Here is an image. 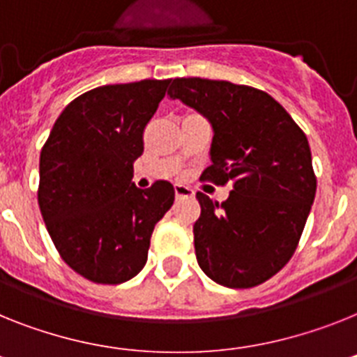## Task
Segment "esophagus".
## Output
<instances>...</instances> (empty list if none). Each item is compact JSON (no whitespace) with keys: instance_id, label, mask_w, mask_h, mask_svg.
Listing matches in <instances>:
<instances>
[{"instance_id":"1","label":"esophagus","mask_w":357,"mask_h":357,"mask_svg":"<svg viewBox=\"0 0 357 357\" xmlns=\"http://www.w3.org/2000/svg\"><path fill=\"white\" fill-rule=\"evenodd\" d=\"M174 192L176 197H192L194 190L190 187H185V185H174Z\"/></svg>"}]
</instances>
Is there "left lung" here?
<instances>
[{
    "mask_svg": "<svg viewBox=\"0 0 357 357\" xmlns=\"http://www.w3.org/2000/svg\"><path fill=\"white\" fill-rule=\"evenodd\" d=\"M169 96L212 123V165L203 181L232 183L221 205L196 194L197 263L229 289L261 285L296 252L316 196L307 136L272 96L254 86L176 77Z\"/></svg>",
    "mask_w": 357,
    "mask_h": 357,
    "instance_id": "obj_1",
    "label": "left lung"
}]
</instances>
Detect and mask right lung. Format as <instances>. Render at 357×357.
Here are the masks:
<instances>
[{"label":"right lung","mask_w":357,"mask_h":357,"mask_svg":"<svg viewBox=\"0 0 357 357\" xmlns=\"http://www.w3.org/2000/svg\"><path fill=\"white\" fill-rule=\"evenodd\" d=\"M170 79L103 85L77 96L40 155L38 203L61 259L85 280L118 285L142 271L174 187L132 183L143 132Z\"/></svg>","instance_id":"obj_1"}]
</instances>
